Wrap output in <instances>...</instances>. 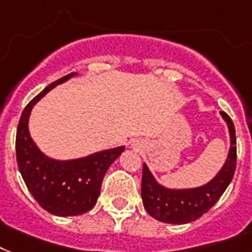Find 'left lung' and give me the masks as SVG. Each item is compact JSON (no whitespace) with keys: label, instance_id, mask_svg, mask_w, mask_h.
Returning a JSON list of instances; mask_svg holds the SVG:
<instances>
[{"label":"left lung","instance_id":"obj_1","mask_svg":"<svg viewBox=\"0 0 252 252\" xmlns=\"http://www.w3.org/2000/svg\"><path fill=\"white\" fill-rule=\"evenodd\" d=\"M221 114L229 126L231 148L223 168L209 184L188 190L165 189L158 184L147 165L143 164L142 200L144 209L151 217L165 223H188L205 214L221 198L230 181L233 180L237 167L235 128L231 118L225 112H221Z\"/></svg>","mask_w":252,"mask_h":252}]
</instances>
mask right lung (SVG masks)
<instances>
[{
    "label": "right lung",
    "instance_id": "right-lung-1",
    "mask_svg": "<svg viewBox=\"0 0 252 252\" xmlns=\"http://www.w3.org/2000/svg\"><path fill=\"white\" fill-rule=\"evenodd\" d=\"M72 75L51 83L31 99L21 114L15 136L17 163L27 189L43 209L60 217L80 216L95 205L105 173L125 151V147H117L77 160L58 161L44 157L36 148L27 128L31 108Z\"/></svg>",
    "mask_w": 252,
    "mask_h": 252
}]
</instances>
